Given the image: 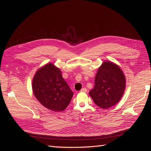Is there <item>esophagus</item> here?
Masks as SVG:
<instances>
[{
    "instance_id": "34e87169",
    "label": "esophagus",
    "mask_w": 151,
    "mask_h": 151,
    "mask_svg": "<svg viewBox=\"0 0 151 151\" xmlns=\"http://www.w3.org/2000/svg\"><path fill=\"white\" fill-rule=\"evenodd\" d=\"M86 91H87V89L85 88H83V89H82L81 90V92H83V93H86Z\"/></svg>"
}]
</instances>
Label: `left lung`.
<instances>
[{"label":"left lung","mask_w":151,"mask_h":151,"mask_svg":"<svg viewBox=\"0 0 151 151\" xmlns=\"http://www.w3.org/2000/svg\"><path fill=\"white\" fill-rule=\"evenodd\" d=\"M125 86V76L121 68L115 63L106 60L99 67L94 88L89 94L96 104L106 109L119 102Z\"/></svg>","instance_id":"obj_1"}]
</instances>
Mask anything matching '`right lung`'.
<instances>
[{"instance_id":"add662e5","label":"right lung","mask_w":151,"mask_h":151,"mask_svg":"<svg viewBox=\"0 0 151 151\" xmlns=\"http://www.w3.org/2000/svg\"><path fill=\"white\" fill-rule=\"evenodd\" d=\"M32 89L35 96L44 107L56 112L64 110L74 95L62 77L60 68L52 63L42 66L36 72Z\"/></svg>"}]
</instances>
